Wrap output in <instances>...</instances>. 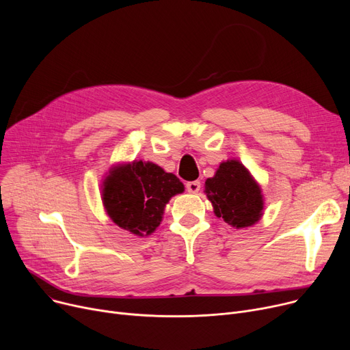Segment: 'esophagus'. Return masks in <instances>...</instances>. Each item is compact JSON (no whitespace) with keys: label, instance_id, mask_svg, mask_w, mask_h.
Returning <instances> with one entry per match:
<instances>
[{"label":"esophagus","instance_id":"34e87169","mask_svg":"<svg viewBox=\"0 0 350 350\" xmlns=\"http://www.w3.org/2000/svg\"><path fill=\"white\" fill-rule=\"evenodd\" d=\"M200 187H201V183H200L198 180H194V181H189L187 185H186V189H187V191H189V193H193V194L198 193Z\"/></svg>","mask_w":350,"mask_h":350}]
</instances>
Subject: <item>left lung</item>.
<instances>
[{"instance_id": "obj_1", "label": "left lung", "mask_w": 350, "mask_h": 350, "mask_svg": "<svg viewBox=\"0 0 350 350\" xmlns=\"http://www.w3.org/2000/svg\"><path fill=\"white\" fill-rule=\"evenodd\" d=\"M206 194L215 215L221 217L228 226L250 227L262 215L261 189L237 160L219 164L215 176L206 181Z\"/></svg>"}]
</instances>
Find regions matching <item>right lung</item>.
Returning <instances> with one entry per match:
<instances>
[{
	"mask_svg": "<svg viewBox=\"0 0 350 350\" xmlns=\"http://www.w3.org/2000/svg\"><path fill=\"white\" fill-rule=\"evenodd\" d=\"M185 191L183 183L150 161L115 167L103 183V204L112 221L136 235H149L161 223L164 206Z\"/></svg>",
	"mask_w": 350,
	"mask_h": 350,
	"instance_id": "1",
	"label": "right lung"
}]
</instances>
